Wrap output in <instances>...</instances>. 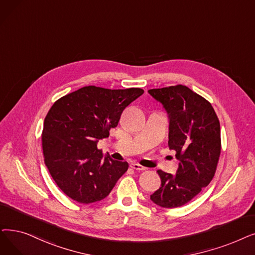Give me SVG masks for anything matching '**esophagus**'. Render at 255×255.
<instances>
[{"mask_svg":"<svg viewBox=\"0 0 255 255\" xmlns=\"http://www.w3.org/2000/svg\"><path fill=\"white\" fill-rule=\"evenodd\" d=\"M130 167H131L132 169L136 170V171H143V170H146V168H145V167H142V165H140L139 163H135V162L131 163V164H130Z\"/></svg>","mask_w":255,"mask_h":255,"instance_id":"esophagus-1","label":"esophagus"}]
</instances>
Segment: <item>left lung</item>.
I'll use <instances>...</instances> for the list:
<instances>
[{"mask_svg": "<svg viewBox=\"0 0 255 255\" xmlns=\"http://www.w3.org/2000/svg\"><path fill=\"white\" fill-rule=\"evenodd\" d=\"M148 93L169 116L168 143L179 161L175 175L157 171L161 185L150 199L161 207H179L214 178L221 153L220 122L212 104L184 85L153 88Z\"/></svg>", "mask_w": 255, "mask_h": 255, "instance_id": "left-lung-1", "label": "left lung"}]
</instances>
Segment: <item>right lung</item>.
<instances>
[{"label":"right lung","instance_id":"obj_1","mask_svg":"<svg viewBox=\"0 0 255 255\" xmlns=\"http://www.w3.org/2000/svg\"><path fill=\"white\" fill-rule=\"evenodd\" d=\"M142 94L141 88L90 85L53 104L43 123L42 151L52 178L66 196L83 204L101 201L128 170L127 161L104 156L97 143Z\"/></svg>","mask_w":255,"mask_h":255}]
</instances>
